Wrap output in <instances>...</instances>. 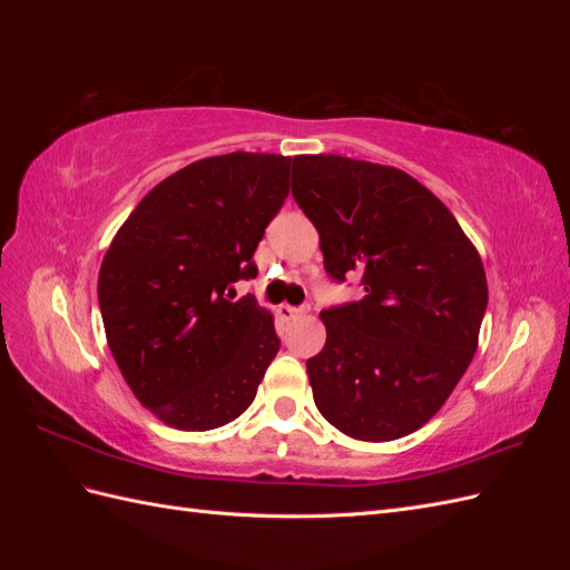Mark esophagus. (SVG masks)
I'll return each instance as SVG.
<instances>
[{
  "label": "esophagus",
  "instance_id": "esophagus-1",
  "mask_svg": "<svg viewBox=\"0 0 570 570\" xmlns=\"http://www.w3.org/2000/svg\"><path fill=\"white\" fill-rule=\"evenodd\" d=\"M278 314H281L285 321H289V318H297V316L306 314V308H304V306H289V304H281V306H278Z\"/></svg>",
  "mask_w": 570,
  "mask_h": 570
}]
</instances>
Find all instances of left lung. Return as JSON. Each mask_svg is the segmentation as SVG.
<instances>
[{"mask_svg":"<svg viewBox=\"0 0 570 570\" xmlns=\"http://www.w3.org/2000/svg\"><path fill=\"white\" fill-rule=\"evenodd\" d=\"M292 195L321 237L335 281L364 297L321 312L325 347L306 361L323 419L361 442L425 425L478 350L488 308L480 254L452 212L394 166L299 154Z\"/></svg>","mask_w":570,"mask_h":570,"instance_id":"1","label":"left lung"}]
</instances>
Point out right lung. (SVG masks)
<instances>
[{
  "label": "right lung",
  "mask_w": 570,
  "mask_h": 570,
  "mask_svg": "<svg viewBox=\"0 0 570 570\" xmlns=\"http://www.w3.org/2000/svg\"><path fill=\"white\" fill-rule=\"evenodd\" d=\"M289 157L233 151L151 187L114 235L97 297L137 402L178 430H212L254 402L281 350L273 314L230 302L289 195Z\"/></svg>",
  "instance_id": "add662e5"
}]
</instances>
